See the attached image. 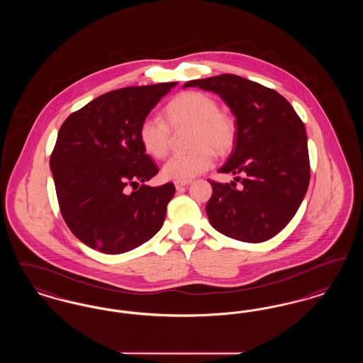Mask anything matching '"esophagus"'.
<instances>
[{
  "mask_svg": "<svg viewBox=\"0 0 363 363\" xmlns=\"http://www.w3.org/2000/svg\"><path fill=\"white\" fill-rule=\"evenodd\" d=\"M190 181H177V182H174V185H175V188L177 189H182V188H185V186H188L189 185Z\"/></svg>",
  "mask_w": 363,
  "mask_h": 363,
  "instance_id": "1",
  "label": "esophagus"
}]
</instances>
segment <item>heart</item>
Segmentation results:
<instances>
[{
	"label": "heart",
	"instance_id": "b5f03b06",
	"mask_svg": "<svg viewBox=\"0 0 363 363\" xmlns=\"http://www.w3.org/2000/svg\"><path fill=\"white\" fill-rule=\"evenodd\" d=\"M164 118L147 116L138 128V140L147 154L154 157L167 155L172 130L191 128L188 154L173 155L162 167V175L172 181H190L215 164V153L227 154L235 143L234 120L220 111L219 104L204 92L186 91L177 95L164 107Z\"/></svg>",
	"mask_w": 363,
	"mask_h": 363
}]
</instances>
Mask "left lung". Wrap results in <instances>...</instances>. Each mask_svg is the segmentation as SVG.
Masks as SVG:
<instances>
[{
    "label": "left lung",
    "instance_id": "1",
    "mask_svg": "<svg viewBox=\"0 0 363 363\" xmlns=\"http://www.w3.org/2000/svg\"><path fill=\"white\" fill-rule=\"evenodd\" d=\"M184 86L218 94L235 116V145L219 172L242 175L235 177L242 188L209 181V223L238 241L257 243L275 237L293 219L309 186L303 122L275 89L237 74L191 80Z\"/></svg>",
    "mask_w": 363,
    "mask_h": 363
}]
</instances>
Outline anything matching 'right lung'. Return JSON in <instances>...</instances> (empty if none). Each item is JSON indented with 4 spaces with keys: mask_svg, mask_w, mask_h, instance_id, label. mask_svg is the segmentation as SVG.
Segmentation results:
<instances>
[{
    "mask_svg": "<svg viewBox=\"0 0 363 363\" xmlns=\"http://www.w3.org/2000/svg\"><path fill=\"white\" fill-rule=\"evenodd\" d=\"M175 86L110 91L61 125L50 157L52 179L65 223L86 246L121 255L162 228L175 188L144 184L159 170L138 140V128Z\"/></svg>",
    "mask_w": 363,
    "mask_h": 363,
    "instance_id": "add662e5",
    "label": "right lung"
}]
</instances>
